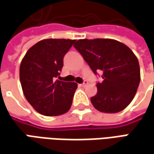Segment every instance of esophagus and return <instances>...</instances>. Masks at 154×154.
Returning a JSON list of instances; mask_svg holds the SVG:
<instances>
[{"mask_svg":"<svg viewBox=\"0 0 154 154\" xmlns=\"http://www.w3.org/2000/svg\"><path fill=\"white\" fill-rule=\"evenodd\" d=\"M88 82L87 81V80H84V81H83V82L80 84V86H82V87H85L86 85H88Z\"/></svg>","mask_w":154,"mask_h":154,"instance_id":"1","label":"esophagus"}]
</instances>
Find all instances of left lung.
<instances>
[{
    "label": "left lung",
    "mask_w": 154,
    "mask_h": 154,
    "mask_svg": "<svg viewBox=\"0 0 154 154\" xmlns=\"http://www.w3.org/2000/svg\"><path fill=\"white\" fill-rule=\"evenodd\" d=\"M95 75L102 72L97 82V94L91 103L101 112L117 113L132 101L140 83L137 58L130 48L110 38L79 39L73 45Z\"/></svg>",
    "instance_id": "left-lung-1"
}]
</instances>
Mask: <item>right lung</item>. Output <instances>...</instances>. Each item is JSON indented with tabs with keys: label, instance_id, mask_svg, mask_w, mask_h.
<instances>
[{
	"label": "right lung",
	"instance_id": "add662e5",
	"mask_svg": "<svg viewBox=\"0 0 154 154\" xmlns=\"http://www.w3.org/2000/svg\"><path fill=\"white\" fill-rule=\"evenodd\" d=\"M75 42L65 38L41 40L27 51L21 62L20 82L25 98L41 115H63L72 106L77 84L58 78L64 56Z\"/></svg>",
	"mask_w": 154,
	"mask_h": 154
}]
</instances>
